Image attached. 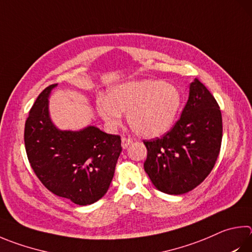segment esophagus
Returning <instances> with one entry per match:
<instances>
[{"instance_id": "obj_1", "label": "esophagus", "mask_w": 252, "mask_h": 252, "mask_svg": "<svg viewBox=\"0 0 252 252\" xmlns=\"http://www.w3.org/2000/svg\"><path fill=\"white\" fill-rule=\"evenodd\" d=\"M132 142H133V140H132L131 138H126V136H123V138H122V143H121L122 148L123 149H126L127 146H129L130 144H132Z\"/></svg>"}]
</instances>
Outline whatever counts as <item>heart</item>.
Listing matches in <instances>:
<instances>
[{
    "label": "heart",
    "instance_id": "1",
    "mask_svg": "<svg viewBox=\"0 0 252 252\" xmlns=\"http://www.w3.org/2000/svg\"><path fill=\"white\" fill-rule=\"evenodd\" d=\"M183 104V94L171 82L155 79L127 81L111 87L107 98L95 102L97 112L110 129L121 125L122 113L135 133L159 136L171 129Z\"/></svg>",
    "mask_w": 252,
    "mask_h": 252
}]
</instances>
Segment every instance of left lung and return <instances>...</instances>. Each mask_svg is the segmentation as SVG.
<instances>
[{
    "mask_svg": "<svg viewBox=\"0 0 252 252\" xmlns=\"http://www.w3.org/2000/svg\"><path fill=\"white\" fill-rule=\"evenodd\" d=\"M222 119L214 95L197 78L175 126L161 139L143 141L144 171L158 190L181 195L194 189L212 172L220 151Z\"/></svg>",
    "mask_w": 252,
    "mask_h": 252,
    "instance_id": "obj_1",
    "label": "left lung"
}]
</instances>
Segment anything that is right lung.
<instances>
[{
	"label": "right lung",
	"instance_id": "1",
	"mask_svg": "<svg viewBox=\"0 0 252 252\" xmlns=\"http://www.w3.org/2000/svg\"><path fill=\"white\" fill-rule=\"evenodd\" d=\"M57 84L45 88L25 122L24 142L32 168L53 194L77 205L103 197L120 155L121 138L94 126L59 130L49 117L48 98Z\"/></svg>",
	"mask_w": 252,
	"mask_h": 252
}]
</instances>
